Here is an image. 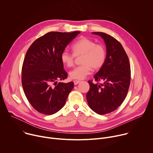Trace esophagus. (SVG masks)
<instances>
[{"mask_svg":"<svg viewBox=\"0 0 153 153\" xmlns=\"http://www.w3.org/2000/svg\"><path fill=\"white\" fill-rule=\"evenodd\" d=\"M80 80H74L73 81V82H74V84L76 85H77L79 83H80Z\"/></svg>","mask_w":153,"mask_h":153,"instance_id":"obj_1","label":"esophagus"}]
</instances>
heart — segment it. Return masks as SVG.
Listing matches in <instances>:
<instances>
[{
	"mask_svg": "<svg viewBox=\"0 0 153 153\" xmlns=\"http://www.w3.org/2000/svg\"><path fill=\"white\" fill-rule=\"evenodd\" d=\"M73 54L64 51L61 54V61L68 67L74 65L75 56L82 55V65L74 68L70 73L71 79L82 80L89 75L92 68L99 69L104 64L106 51L102 44H97L96 42L88 38L82 37L77 40L71 47Z\"/></svg>",
	"mask_w": 153,
	"mask_h": 153,
	"instance_id": "1",
	"label": "heart"
}]
</instances>
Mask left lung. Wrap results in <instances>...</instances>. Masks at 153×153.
I'll return each instance as SVG.
<instances>
[{"label": "left lung", "instance_id": "1", "mask_svg": "<svg viewBox=\"0 0 153 153\" xmlns=\"http://www.w3.org/2000/svg\"><path fill=\"white\" fill-rule=\"evenodd\" d=\"M105 43L106 57L103 66L94 76V83L89 80L90 90L86 97L90 108L98 114L113 112L123 103L127 95L131 81L129 59L121 43L105 33L93 32Z\"/></svg>", "mask_w": 153, "mask_h": 153}]
</instances>
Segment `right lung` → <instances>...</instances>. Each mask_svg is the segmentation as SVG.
<instances>
[{
	"mask_svg": "<svg viewBox=\"0 0 153 153\" xmlns=\"http://www.w3.org/2000/svg\"><path fill=\"white\" fill-rule=\"evenodd\" d=\"M79 33L49 32L28 48L22 68V84L28 102L38 112L51 115L65 105L74 83H57L68 77L60 57Z\"/></svg>",
	"mask_w": 153,
	"mask_h": 153,
	"instance_id": "1",
	"label": "right lung"
}]
</instances>
